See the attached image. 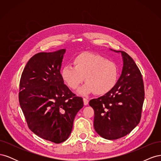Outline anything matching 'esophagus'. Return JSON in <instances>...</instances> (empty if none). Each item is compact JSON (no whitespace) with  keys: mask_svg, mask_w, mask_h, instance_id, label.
Listing matches in <instances>:
<instances>
[{"mask_svg":"<svg viewBox=\"0 0 161 161\" xmlns=\"http://www.w3.org/2000/svg\"><path fill=\"white\" fill-rule=\"evenodd\" d=\"M83 102H84V105H88V103H89V100L87 99L86 98H83Z\"/></svg>","mask_w":161,"mask_h":161,"instance_id":"34e87169","label":"esophagus"}]
</instances>
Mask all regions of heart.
I'll return each instance as SVG.
<instances>
[{"label":"heart","instance_id":"1","mask_svg":"<svg viewBox=\"0 0 161 161\" xmlns=\"http://www.w3.org/2000/svg\"><path fill=\"white\" fill-rule=\"evenodd\" d=\"M73 64L75 66H63L60 75L63 81L72 89H76L85 77L86 83L79 89L81 95L92 92L98 95H105L114 88L118 81V65L99 54L81 53L74 58Z\"/></svg>","mask_w":161,"mask_h":161}]
</instances>
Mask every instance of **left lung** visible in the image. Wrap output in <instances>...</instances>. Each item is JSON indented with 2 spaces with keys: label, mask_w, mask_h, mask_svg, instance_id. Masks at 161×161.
Masks as SVG:
<instances>
[{
  "label": "left lung",
  "mask_w": 161,
  "mask_h": 161,
  "mask_svg": "<svg viewBox=\"0 0 161 161\" xmlns=\"http://www.w3.org/2000/svg\"><path fill=\"white\" fill-rule=\"evenodd\" d=\"M121 52L124 66L115 86L108 93L91 99L94 128L101 137L116 140L130 133L141 119L144 100L142 74L127 53Z\"/></svg>",
  "instance_id": "obj_1"
}]
</instances>
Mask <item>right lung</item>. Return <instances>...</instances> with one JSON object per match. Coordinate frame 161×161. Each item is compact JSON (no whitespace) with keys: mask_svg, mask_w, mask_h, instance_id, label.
I'll list each match as a JSON object with an SVG mask.
<instances>
[{"mask_svg":"<svg viewBox=\"0 0 161 161\" xmlns=\"http://www.w3.org/2000/svg\"><path fill=\"white\" fill-rule=\"evenodd\" d=\"M66 52H40L32 56L19 83V101L29 128L56 144L68 139L83 100L64 84L60 68Z\"/></svg>","mask_w":161,"mask_h":161,"instance_id":"obj_1","label":"right lung"}]
</instances>
